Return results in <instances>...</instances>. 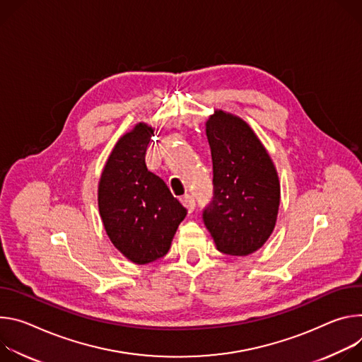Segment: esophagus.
<instances>
[{"label":"esophagus","mask_w":362,"mask_h":362,"mask_svg":"<svg viewBox=\"0 0 362 362\" xmlns=\"http://www.w3.org/2000/svg\"><path fill=\"white\" fill-rule=\"evenodd\" d=\"M181 203L184 204V207L191 213V211H194V209H195V199H194V197L191 195V194H185V195H182V198H181Z\"/></svg>","instance_id":"1"}]
</instances>
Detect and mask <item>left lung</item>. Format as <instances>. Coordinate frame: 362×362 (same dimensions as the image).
Wrapping results in <instances>:
<instances>
[{"label": "left lung", "instance_id": "8db88e82", "mask_svg": "<svg viewBox=\"0 0 362 362\" xmlns=\"http://www.w3.org/2000/svg\"><path fill=\"white\" fill-rule=\"evenodd\" d=\"M214 197L203 220L221 253L247 256L270 237L280 204L277 171L243 119L214 110L206 124Z\"/></svg>", "mask_w": 362, "mask_h": 362}]
</instances>
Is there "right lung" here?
I'll return each mask as SVG.
<instances>
[{
  "label": "right lung",
  "mask_w": 362,
  "mask_h": 362,
  "mask_svg": "<svg viewBox=\"0 0 362 362\" xmlns=\"http://www.w3.org/2000/svg\"><path fill=\"white\" fill-rule=\"evenodd\" d=\"M153 129L141 122L120 138L102 171L98 204L113 246L128 260L146 264L164 257L187 210L145 164Z\"/></svg>",
  "instance_id": "right-lung-1"
}]
</instances>
